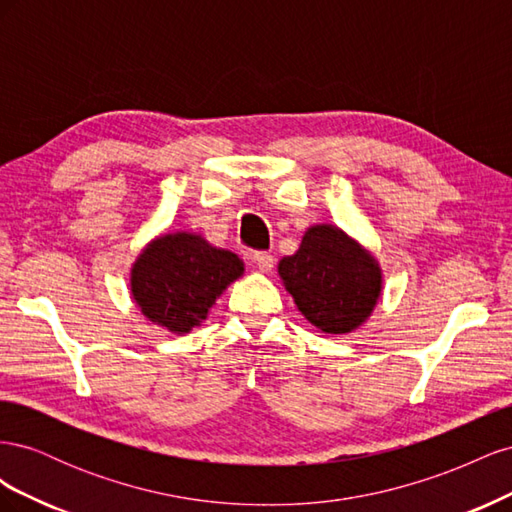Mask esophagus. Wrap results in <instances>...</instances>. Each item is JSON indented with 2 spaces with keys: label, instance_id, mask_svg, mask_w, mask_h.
I'll list each match as a JSON object with an SVG mask.
<instances>
[{
  "label": "esophagus",
  "instance_id": "1",
  "mask_svg": "<svg viewBox=\"0 0 512 512\" xmlns=\"http://www.w3.org/2000/svg\"><path fill=\"white\" fill-rule=\"evenodd\" d=\"M252 260H254V265H256L262 273L271 271V269H273V262H275V258H273L269 252H254Z\"/></svg>",
  "mask_w": 512,
  "mask_h": 512
}]
</instances>
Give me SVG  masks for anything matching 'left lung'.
<instances>
[{
	"mask_svg": "<svg viewBox=\"0 0 512 512\" xmlns=\"http://www.w3.org/2000/svg\"><path fill=\"white\" fill-rule=\"evenodd\" d=\"M280 277L299 312L322 333H350L376 307L382 273L369 252L344 230L312 226L297 254L280 260Z\"/></svg>",
	"mask_w": 512,
	"mask_h": 512,
	"instance_id": "left-lung-1",
	"label": "left lung"
}]
</instances>
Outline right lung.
I'll return each instance as SVG.
<instances>
[{"label": "right lung", "instance_id": "obj_1", "mask_svg": "<svg viewBox=\"0 0 512 512\" xmlns=\"http://www.w3.org/2000/svg\"><path fill=\"white\" fill-rule=\"evenodd\" d=\"M241 275L237 254L190 232H173L151 241L136 258L132 297L151 322L173 333H190Z\"/></svg>", "mask_w": 512, "mask_h": 512}]
</instances>
